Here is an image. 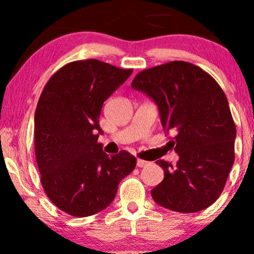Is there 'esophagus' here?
I'll use <instances>...</instances> for the list:
<instances>
[{"instance_id":"esophagus-1","label":"esophagus","mask_w":254,"mask_h":254,"mask_svg":"<svg viewBox=\"0 0 254 254\" xmlns=\"http://www.w3.org/2000/svg\"><path fill=\"white\" fill-rule=\"evenodd\" d=\"M148 165V161H144V160H141V159H138L137 160V167H144V166H147Z\"/></svg>"}]
</instances>
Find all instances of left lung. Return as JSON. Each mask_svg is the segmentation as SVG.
Returning a JSON list of instances; mask_svg holds the SVG:
<instances>
[{
  "instance_id": "left-lung-1",
  "label": "left lung",
  "mask_w": 254,
  "mask_h": 254,
  "mask_svg": "<svg viewBox=\"0 0 254 254\" xmlns=\"http://www.w3.org/2000/svg\"><path fill=\"white\" fill-rule=\"evenodd\" d=\"M131 87L159 106L164 129L173 132L177 166L156 161L164 180L151 190L159 205L178 212L210 206L222 193L234 164L237 127L226 94L211 75L184 61L138 72Z\"/></svg>"
}]
</instances>
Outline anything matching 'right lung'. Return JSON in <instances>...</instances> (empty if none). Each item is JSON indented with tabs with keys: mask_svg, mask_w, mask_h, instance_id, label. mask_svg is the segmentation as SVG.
I'll list each match as a JSON object with an SVG mask.
<instances>
[{
	"mask_svg": "<svg viewBox=\"0 0 254 254\" xmlns=\"http://www.w3.org/2000/svg\"><path fill=\"white\" fill-rule=\"evenodd\" d=\"M132 69L98 60L62 66L44 87L34 115V150L46 196L75 217L104 210L121 180L135 170L136 157L122 150L109 156L98 143L104 101Z\"/></svg>",
	"mask_w": 254,
	"mask_h": 254,
	"instance_id": "1",
	"label": "right lung"
}]
</instances>
